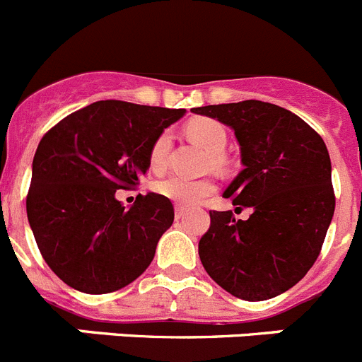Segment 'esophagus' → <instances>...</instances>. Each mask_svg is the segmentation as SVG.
Returning <instances> with one entry per match:
<instances>
[{"mask_svg":"<svg viewBox=\"0 0 362 362\" xmlns=\"http://www.w3.org/2000/svg\"><path fill=\"white\" fill-rule=\"evenodd\" d=\"M174 214H175V218H177V221H181V218L185 217V215H187V208L185 206H175V210H174Z\"/></svg>","mask_w":362,"mask_h":362,"instance_id":"esophagus-1","label":"esophagus"}]
</instances>
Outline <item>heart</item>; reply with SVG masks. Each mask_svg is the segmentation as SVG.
Segmentation results:
<instances>
[{
  "label": "heart",
  "instance_id": "heart-1",
  "mask_svg": "<svg viewBox=\"0 0 362 362\" xmlns=\"http://www.w3.org/2000/svg\"><path fill=\"white\" fill-rule=\"evenodd\" d=\"M187 134L211 152L214 165L224 163L222 151L226 148L228 132L221 122L206 118V116H199V118H194L187 124ZM168 148H170V134L161 132L152 144L151 152H148V165H151L152 170H163L165 165H167ZM154 188L159 195L170 199L172 203H177L179 206H195L204 197L214 194L215 181L210 177L188 179L174 174L158 181Z\"/></svg>",
  "mask_w": 362,
  "mask_h": 362
}]
</instances>
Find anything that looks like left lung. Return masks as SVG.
Returning <instances> with one entry per match:
<instances>
[{"label": "left lung", "mask_w": 362, "mask_h": 362, "mask_svg": "<svg viewBox=\"0 0 362 362\" xmlns=\"http://www.w3.org/2000/svg\"><path fill=\"white\" fill-rule=\"evenodd\" d=\"M192 111L235 131L244 170L222 195L233 206L253 208L247 221L210 211V230L199 240L204 269L240 300H269L289 291L316 262L336 208L323 138L269 102Z\"/></svg>", "instance_id": "1"}]
</instances>
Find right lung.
<instances>
[{
  "label": "right lung",
  "instance_id": "right-lung-1",
  "mask_svg": "<svg viewBox=\"0 0 362 362\" xmlns=\"http://www.w3.org/2000/svg\"><path fill=\"white\" fill-rule=\"evenodd\" d=\"M185 109L100 100L49 129L35 151L26 215L49 269L86 294L118 291L140 276L174 222L170 199H116L148 170L152 144Z\"/></svg>",
  "mask_w": 362,
  "mask_h": 362
}]
</instances>
